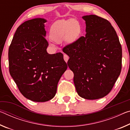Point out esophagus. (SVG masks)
<instances>
[{"label":"esophagus","instance_id":"1","mask_svg":"<svg viewBox=\"0 0 130 130\" xmlns=\"http://www.w3.org/2000/svg\"><path fill=\"white\" fill-rule=\"evenodd\" d=\"M69 58V57H68V55H67V54L63 55V59H64V60L66 62H67L68 61Z\"/></svg>","mask_w":130,"mask_h":130}]
</instances>
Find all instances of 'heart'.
<instances>
[{"instance_id":"1","label":"heart","mask_w":130,"mask_h":130,"mask_svg":"<svg viewBox=\"0 0 130 130\" xmlns=\"http://www.w3.org/2000/svg\"><path fill=\"white\" fill-rule=\"evenodd\" d=\"M81 32L79 22L74 19L57 21L51 25L50 37L56 43H61L65 39L68 43L77 40Z\"/></svg>"}]
</instances>
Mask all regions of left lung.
Instances as JSON below:
<instances>
[{
	"mask_svg": "<svg viewBox=\"0 0 130 130\" xmlns=\"http://www.w3.org/2000/svg\"><path fill=\"white\" fill-rule=\"evenodd\" d=\"M86 36L63 48L69 57L76 91L87 100L109 93L120 75L122 49L117 34L108 20L95 15L82 17Z\"/></svg>",
	"mask_w": 130,
	"mask_h": 130,
	"instance_id": "1",
	"label": "left lung"
}]
</instances>
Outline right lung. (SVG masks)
<instances>
[{"instance_id":"add662e5","label":"right lung","mask_w":130,"mask_h":130,"mask_svg":"<svg viewBox=\"0 0 130 130\" xmlns=\"http://www.w3.org/2000/svg\"><path fill=\"white\" fill-rule=\"evenodd\" d=\"M46 19L24 22L16 30L9 49L10 75L25 97L46 102L54 97L68 66L61 53L49 54L45 39Z\"/></svg>"}]
</instances>
